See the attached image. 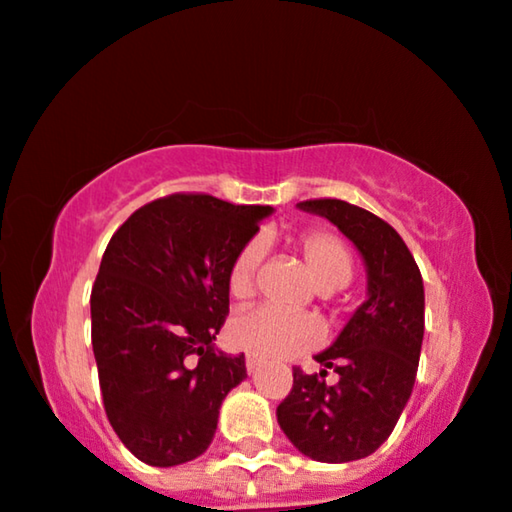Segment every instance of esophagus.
I'll return each mask as SVG.
<instances>
[{
  "instance_id": "obj_1",
  "label": "esophagus",
  "mask_w": 512,
  "mask_h": 512,
  "mask_svg": "<svg viewBox=\"0 0 512 512\" xmlns=\"http://www.w3.org/2000/svg\"><path fill=\"white\" fill-rule=\"evenodd\" d=\"M260 364H262L260 357H255V354H245V368H248V373H255Z\"/></svg>"
}]
</instances>
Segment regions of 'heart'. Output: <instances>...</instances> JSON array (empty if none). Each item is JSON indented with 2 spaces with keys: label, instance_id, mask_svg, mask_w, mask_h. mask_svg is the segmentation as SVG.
Masks as SVG:
<instances>
[{
  "label": "heart",
  "instance_id": "obj_1",
  "mask_svg": "<svg viewBox=\"0 0 512 512\" xmlns=\"http://www.w3.org/2000/svg\"><path fill=\"white\" fill-rule=\"evenodd\" d=\"M304 264L312 271L321 290L342 288L352 278L354 262L347 245L326 229H309L293 238ZM262 260V245L245 243L236 252L234 262L226 271V290L231 300L245 302L255 293V276ZM231 345L243 352L260 354L269 359H286L309 352L321 342V326L312 316L283 314L276 309L260 307L236 316L229 323Z\"/></svg>",
  "mask_w": 512,
  "mask_h": 512
}]
</instances>
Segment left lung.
<instances>
[{"instance_id": "8db88e82", "label": "left lung", "mask_w": 512, "mask_h": 512, "mask_svg": "<svg viewBox=\"0 0 512 512\" xmlns=\"http://www.w3.org/2000/svg\"><path fill=\"white\" fill-rule=\"evenodd\" d=\"M357 245L368 297L338 340L316 354L323 371L293 368V390L278 404L281 430L297 451L321 463L359 461L390 437L416 383L425 328L423 276L385 219L338 198L302 200ZM339 373L326 384L327 368Z\"/></svg>"}]
</instances>
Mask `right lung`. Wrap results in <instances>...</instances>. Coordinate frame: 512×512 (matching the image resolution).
<instances>
[{"instance_id": "1", "label": "right lung", "mask_w": 512, "mask_h": 512, "mask_svg": "<svg viewBox=\"0 0 512 512\" xmlns=\"http://www.w3.org/2000/svg\"><path fill=\"white\" fill-rule=\"evenodd\" d=\"M269 205L172 193L132 212L92 288L103 409L139 461L170 468L208 449L245 357L212 345L229 316L226 271Z\"/></svg>"}]
</instances>
